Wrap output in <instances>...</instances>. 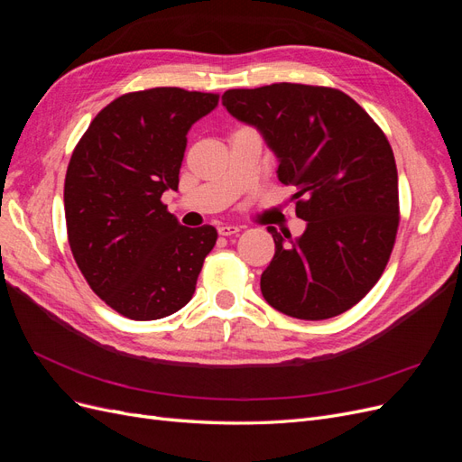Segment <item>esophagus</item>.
<instances>
[{
	"label": "esophagus",
	"mask_w": 462,
	"mask_h": 462,
	"mask_svg": "<svg viewBox=\"0 0 462 462\" xmlns=\"http://www.w3.org/2000/svg\"><path fill=\"white\" fill-rule=\"evenodd\" d=\"M239 231H241V229L236 227V226H221V227L217 229V233H219L221 236H233V235H236Z\"/></svg>",
	"instance_id": "34e87169"
}]
</instances>
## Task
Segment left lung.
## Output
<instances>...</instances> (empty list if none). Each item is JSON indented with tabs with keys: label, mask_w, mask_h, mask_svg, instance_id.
<instances>
[{
	"label": "left lung",
	"mask_w": 462,
	"mask_h": 462,
	"mask_svg": "<svg viewBox=\"0 0 462 462\" xmlns=\"http://www.w3.org/2000/svg\"><path fill=\"white\" fill-rule=\"evenodd\" d=\"M221 104L262 134L306 221L297 239L268 227L275 254L260 279L265 302L299 319L353 309L382 277L399 227L397 165L385 134L351 96L326 87L235 88Z\"/></svg>",
	"instance_id": "obj_1"
}]
</instances>
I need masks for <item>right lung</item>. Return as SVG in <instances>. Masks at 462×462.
<instances>
[{"mask_svg":"<svg viewBox=\"0 0 462 462\" xmlns=\"http://www.w3.org/2000/svg\"><path fill=\"white\" fill-rule=\"evenodd\" d=\"M217 94L150 88L119 96L94 117L65 177L71 253L90 289L131 319H160L192 299L212 226L183 227L162 204L179 189L187 134Z\"/></svg>","mask_w":462,"mask_h":462,"instance_id":"obj_1","label":"right lung"}]
</instances>
